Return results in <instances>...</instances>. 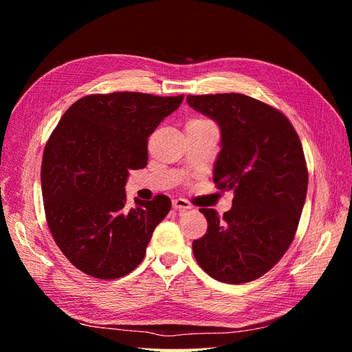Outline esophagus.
Masks as SVG:
<instances>
[{"instance_id": "1", "label": "esophagus", "mask_w": 352, "mask_h": 352, "mask_svg": "<svg viewBox=\"0 0 352 352\" xmlns=\"http://www.w3.org/2000/svg\"><path fill=\"white\" fill-rule=\"evenodd\" d=\"M172 204H173V208L177 210V211H180V212H184V211H186V210L192 208V206H190L189 202H188L186 199H184V198H176V199H173Z\"/></svg>"}]
</instances>
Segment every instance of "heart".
<instances>
[{"mask_svg":"<svg viewBox=\"0 0 352 352\" xmlns=\"http://www.w3.org/2000/svg\"><path fill=\"white\" fill-rule=\"evenodd\" d=\"M208 120H204V119H195V120H190L189 123H207Z\"/></svg>","mask_w":352,"mask_h":352,"instance_id":"b5f03b06","label":"heart"}]
</instances>
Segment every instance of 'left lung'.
Wrapping results in <instances>:
<instances>
[{
	"label": "left lung",
	"instance_id": "1",
	"mask_svg": "<svg viewBox=\"0 0 352 352\" xmlns=\"http://www.w3.org/2000/svg\"><path fill=\"white\" fill-rule=\"evenodd\" d=\"M186 101L219 124L212 179L235 194L223 216L199 208L208 229L192 242L194 255L219 282L255 280L283 257L300 223L308 186L301 141L279 110L248 95H188Z\"/></svg>",
	"mask_w": 352,
	"mask_h": 352
}]
</instances>
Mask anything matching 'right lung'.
I'll return each mask as SVG.
<instances>
[{
	"instance_id": "1",
	"label": "right lung",
	"mask_w": 352,
	"mask_h": 352,
	"mask_svg": "<svg viewBox=\"0 0 352 352\" xmlns=\"http://www.w3.org/2000/svg\"><path fill=\"white\" fill-rule=\"evenodd\" d=\"M184 95H87L63 114L45 145L41 186L52 238L92 278L129 274L172 207L166 195L126 204L129 170L148 162V136L179 109Z\"/></svg>"
}]
</instances>
